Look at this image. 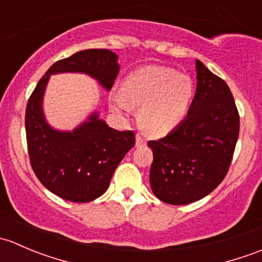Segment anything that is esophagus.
I'll return each instance as SVG.
<instances>
[{
  "label": "esophagus",
  "mask_w": 262,
  "mask_h": 262,
  "mask_svg": "<svg viewBox=\"0 0 262 262\" xmlns=\"http://www.w3.org/2000/svg\"><path fill=\"white\" fill-rule=\"evenodd\" d=\"M136 144H137V147L144 146V144H146V139H144L143 137H141L138 134V136H137V138H136Z\"/></svg>",
  "instance_id": "obj_1"
}]
</instances>
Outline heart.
<instances>
[{
    "label": "heart",
    "instance_id": "1",
    "mask_svg": "<svg viewBox=\"0 0 262 262\" xmlns=\"http://www.w3.org/2000/svg\"><path fill=\"white\" fill-rule=\"evenodd\" d=\"M195 95L192 78L170 67L147 66L120 84V97L113 100L116 112L142 106L139 124L146 133L162 137L172 132L189 114Z\"/></svg>",
    "mask_w": 262,
    "mask_h": 262
}]
</instances>
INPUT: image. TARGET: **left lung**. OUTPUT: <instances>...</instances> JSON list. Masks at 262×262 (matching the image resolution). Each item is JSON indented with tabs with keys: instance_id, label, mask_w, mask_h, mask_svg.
<instances>
[{
	"instance_id": "obj_1",
	"label": "left lung",
	"mask_w": 262,
	"mask_h": 262,
	"mask_svg": "<svg viewBox=\"0 0 262 262\" xmlns=\"http://www.w3.org/2000/svg\"><path fill=\"white\" fill-rule=\"evenodd\" d=\"M196 92L186 119L170 134L149 141V184L163 203L203 199L226 178L239 133V115L228 84L196 59Z\"/></svg>"
}]
</instances>
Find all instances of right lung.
Here are the masks:
<instances>
[{"instance_id": "1", "label": "right lung", "mask_w": 262, "mask_h": 262, "mask_svg": "<svg viewBox=\"0 0 262 262\" xmlns=\"http://www.w3.org/2000/svg\"><path fill=\"white\" fill-rule=\"evenodd\" d=\"M118 55L107 49H86L55 62L29 97L25 113L26 142L31 167L53 194L75 203L101 196L115 168L136 144L132 130L107 126L94 113L72 132H59L47 123L43 95L50 75L80 72L91 76L109 91L119 73Z\"/></svg>"}]
</instances>
